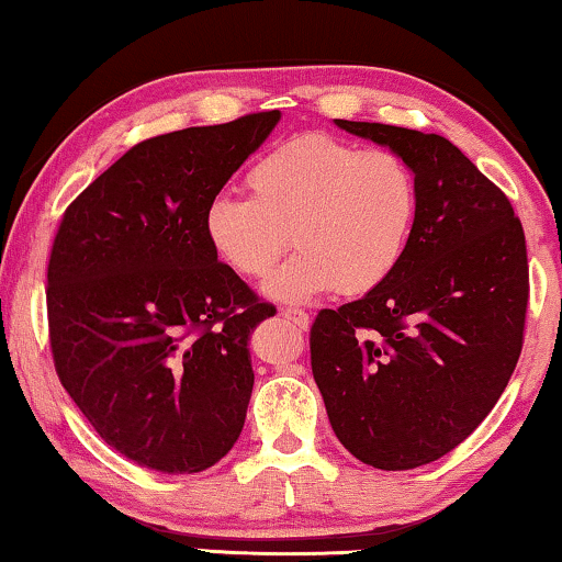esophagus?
Here are the masks:
<instances>
[{"label": "esophagus", "instance_id": "esophagus-1", "mask_svg": "<svg viewBox=\"0 0 562 562\" xmlns=\"http://www.w3.org/2000/svg\"><path fill=\"white\" fill-rule=\"evenodd\" d=\"M281 317H286L289 322H294V325L299 327V329H306L310 327V314L306 312H302V310H296V306H289V310H281Z\"/></svg>", "mask_w": 562, "mask_h": 562}]
</instances>
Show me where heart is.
I'll use <instances>...</instances> for the list:
<instances>
[{"instance_id": "1", "label": "heart", "mask_w": 562, "mask_h": 562, "mask_svg": "<svg viewBox=\"0 0 562 562\" xmlns=\"http://www.w3.org/2000/svg\"><path fill=\"white\" fill-rule=\"evenodd\" d=\"M250 199L214 196L204 237L220 263L263 279L279 302H310L327 291L368 294L402 263L417 220V183L396 153L329 135H302L268 150L245 176Z\"/></svg>"}]
</instances>
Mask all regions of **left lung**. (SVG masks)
Segmentation results:
<instances>
[{
    "mask_svg": "<svg viewBox=\"0 0 562 562\" xmlns=\"http://www.w3.org/2000/svg\"><path fill=\"white\" fill-rule=\"evenodd\" d=\"M409 166L417 220L381 286L312 325V373L337 440L409 471L465 440L504 394L529 296L521 222L504 191L440 135L335 120Z\"/></svg>",
    "mask_w": 562,
    "mask_h": 562,
    "instance_id": "1",
    "label": "left lung"
}]
</instances>
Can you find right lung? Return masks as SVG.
<instances>
[{"instance_id":"right-lung-1","label":"right lung","mask_w":562,"mask_h":562,"mask_svg":"<svg viewBox=\"0 0 562 562\" xmlns=\"http://www.w3.org/2000/svg\"><path fill=\"white\" fill-rule=\"evenodd\" d=\"M279 120L137 143L60 220L48 263L58 379L99 437L150 471H206L243 432L250 333L276 310L220 263L202 222Z\"/></svg>"}]
</instances>
